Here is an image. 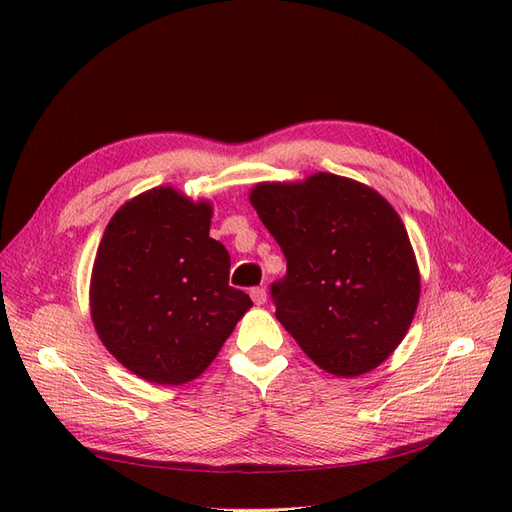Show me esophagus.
Here are the masks:
<instances>
[{
	"mask_svg": "<svg viewBox=\"0 0 512 512\" xmlns=\"http://www.w3.org/2000/svg\"><path fill=\"white\" fill-rule=\"evenodd\" d=\"M250 297H252V301L256 303V305H262L267 301V290L265 288H252L250 290Z\"/></svg>",
	"mask_w": 512,
	"mask_h": 512,
	"instance_id": "obj_1",
	"label": "esophagus"
}]
</instances>
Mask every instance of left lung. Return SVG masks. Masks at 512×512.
Masks as SVG:
<instances>
[{"label":"left lung","instance_id":"obj_1","mask_svg":"<svg viewBox=\"0 0 512 512\" xmlns=\"http://www.w3.org/2000/svg\"><path fill=\"white\" fill-rule=\"evenodd\" d=\"M250 203L286 256L275 316L333 376L354 378L406 337L421 275L404 222L367 185L331 173L258 183Z\"/></svg>","mask_w":512,"mask_h":512}]
</instances>
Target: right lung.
Returning <instances> with one entry per match:
<instances>
[{
    "label": "right lung",
    "instance_id": "right-lung-1",
    "mask_svg": "<svg viewBox=\"0 0 512 512\" xmlns=\"http://www.w3.org/2000/svg\"><path fill=\"white\" fill-rule=\"evenodd\" d=\"M213 207L153 188L108 222L91 273V320L106 350L147 382L198 378L252 307L228 286L230 256L209 237Z\"/></svg>",
    "mask_w": 512,
    "mask_h": 512
}]
</instances>
